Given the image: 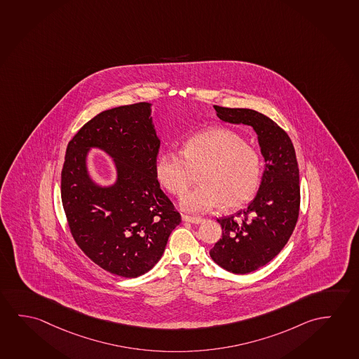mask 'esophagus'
I'll list each match as a JSON object with an SVG mask.
<instances>
[{
	"instance_id": "obj_1",
	"label": "esophagus",
	"mask_w": 359,
	"mask_h": 359,
	"mask_svg": "<svg viewBox=\"0 0 359 359\" xmlns=\"http://www.w3.org/2000/svg\"><path fill=\"white\" fill-rule=\"evenodd\" d=\"M182 221H184V222L194 223V224H198V223L203 221V218H201V217H192L188 216V215H182Z\"/></svg>"
}]
</instances>
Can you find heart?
<instances>
[{
	"mask_svg": "<svg viewBox=\"0 0 359 359\" xmlns=\"http://www.w3.org/2000/svg\"><path fill=\"white\" fill-rule=\"evenodd\" d=\"M156 178L175 196H182L197 173L202 184L181 199L183 210L196 213L223 205L238 208L256 194L262 163L245 138L228 128L199 132L183 143L182 152L165 151L156 163Z\"/></svg>",
	"mask_w": 359,
	"mask_h": 359,
	"instance_id": "b5f03b06",
	"label": "heart"
}]
</instances>
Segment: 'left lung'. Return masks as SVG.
I'll use <instances>...</instances> for the list:
<instances>
[{"label": "left lung", "mask_w": 359, "mask_h": 359, "mask_svg": "<svg viewBox=\"0 0 359 359\" xmlns=\"http://www.w3.org/2000/svg\"><path fill=\"white\" fill-rule=\"evenodd\" d=\"M215 109L219 120L252 126L266 161L256 197L245 210L217 219L222 238L210 250L212 259L224 269L250 273L272 261L296 227L301 205L296 151L287 132L267 116L250 109Z\"/></svg>", "instance_id": "1"}]
</instances>
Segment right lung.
<instances>
[{
	"label": "right lung",
	"instance_id": "1",
	"mask_svg": "<svg viewBox=\"0 0 359 359\" xmlns=\"http://www.w3.org/2000/svg\"><path fill=\"white\" fill-rule=\"evenodd\" d=\"M91 147L114 158V187L100 188L88 177L85 154ZM158 151L147 102L103 111L69 142L61 198L69 232L86 256L109 273L136 278L148 272L182 221L156 178Z\"/></svg>",
	"mask_w": 359,
	"mask_h": 359
}]
</instances>
